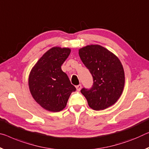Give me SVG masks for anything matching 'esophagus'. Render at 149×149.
<instances>
[{
	"label": "esophagus",
	"mask_w": 149,
	"mask_h": 149,
	"mask_svg": "<svg viewBox=\"0 0 149 149\" xmlns=\"http://www.w3.org/2000/svg\"><path fill=\"white\" fill-rule=\"evenodd\" d=\"M81 84H79V85H78V86H76V89H77V91H79L80 90H81Z\"/></svg>",
	"instance_id": "esophagus-1"
}]
</instances>
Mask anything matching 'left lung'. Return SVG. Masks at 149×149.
Returning <instances> with one entry per match:
<instances>
[{"mask_svg":"<svg viewBox=\"0 0 149 149\" xmlns=\"http://www.w3.org/2000/svg\"><path fill=\"white\" fill-rule=\"evenodd\" d=\"M79 56L93 78L90 89L83 88L81 90L89 107L100 111L115 104L121 97L125 86V72L119 59L98 44L80 48Z\"/></svg>","mask_w":149,"mask_h":149,"instance_id":"left-lung-1","label":"left lung"}]
</instances>
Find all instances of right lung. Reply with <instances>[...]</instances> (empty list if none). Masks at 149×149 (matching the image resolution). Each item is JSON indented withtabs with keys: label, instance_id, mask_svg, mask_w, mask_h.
<instances>
[{
	"label": "right lung",
	"instance_id": "obj_1",
	"mask_svg": "<svg viewBox=\"0 0 149 149\" xmlns=\"http://www.w3.org/2000/svg\"><path fill=\"white\" fill-rule=\"evenodd\" d=\"M70 52L69 48L53 47L44 54L30 72V93L42 108L49 111L63 110L71 93L76 90L61 68Z\"/></svg>",
	"mask_w": 149,
	"mask_h": 149
}]
</instances>
